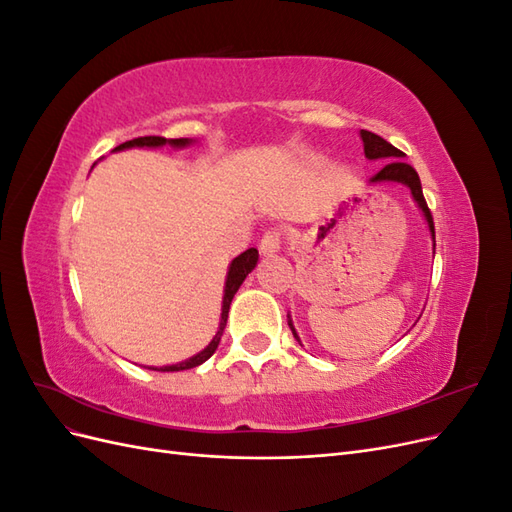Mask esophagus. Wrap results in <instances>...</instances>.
Returning <instances> with one entry per match:
<instances>
[{"label":"esophagus","mask_w":512,"mask_h":512,"mask_svg":"<svg viewBox=\"0 0 512 512\" xmlns=\"http://www.w3.org/2000/svg\"><path fill=\"white\" fill-rule=\"evenodd\" d=\"M260 254L262 256H273V254H277L280 252V247H282V232L280 230H267L265 235H262V239H260Z\"/></svg>","instance_id":"obj_1"}]
</instances>
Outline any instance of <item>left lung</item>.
Here are the masks:
<instances>
[{
    "instance_id": "left-lung-1",
    "label": "left lung",
    "mask_w": 512,
    "mask_h": 512,
    "mask_svg": "<svg viewBox=\"0 0 512 512\" xmlns=\"http://www.w3.org/2000/svg\"><path fill=\"white\" fill-rule=\"evenodd\" d=\"M361 138H363V149H365V158L367 160H391L389 164H386L380 173H376L374 177L369 179V183H404L406 188H410L412 192V198L414 203L418 205V209L423 211L425 220H427V226H429V232H431V239H433V250H436V228H433V218H431V211L425 203V196H423V188H421V179H418V173L416 170L406 164L404 158L406 153L399 151L397 147H393L389 141H384L382 136L374 134V132H367V130H361ZM288 327L294 335V339L301 344V339L297 335V331H294L292 327V320L288 316Z\"/></svg>"
}]
</instances>
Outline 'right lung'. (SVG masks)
Instances as JSON below:
<instances>
[{"label":"right lung","mask_w":512,"mask_h":512,"mask_svg":"<svg viewBox=\"0 0 512 512\" xmlns=\"http://www.w3.org/2000/svg\"><path fill=\"white\" fill-rule=\"evenodd\" d=\"M192 143V138H164V136H138V138H132V141H126L121 143L119 147H115V151H123V149H130V147H164V145H170V147H188ZM258 262V250L256 247H250V250H245L243 254H239L235 260L230 262L228 267V275H226V286H224V299H222V318H220V329L218 333H215V337L211 339V344L200 350L198 354L190 356L188 361H181L177 365H166V367H149V369H158V371H181V369H192V367H198L200 363H205L209 356L218 350V344L222 339V333H224V327H226V320H228V309H230V303H232V297H235L239 286L243 284V280L247 277V273H252L254 267Z\"/></svg>","instance_id":"1"}]
</instances>
